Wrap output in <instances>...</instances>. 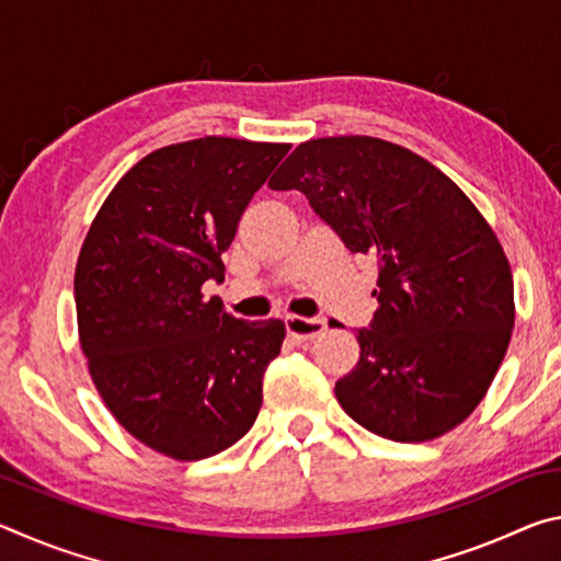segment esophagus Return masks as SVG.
<instances>
[{
  "mask_svg": "<svg viewBox=\"0 0 561 561\" xmlns=\"http://www.w3.org/2000/svg\"><path fill=\"white\" fill-rule=\"evenodd\" d=\"M284 321H287V331H289V334H291L294 339H299V341L317 339L319 334H324V329H327V319H321V317L307 319V317H294V314H289Z\"/></svg>",
  "mask_w": 561,
  "mask_h": 561,
  "instance_id": "34e87169",
  "label": "esophagus"
}]
</instances>
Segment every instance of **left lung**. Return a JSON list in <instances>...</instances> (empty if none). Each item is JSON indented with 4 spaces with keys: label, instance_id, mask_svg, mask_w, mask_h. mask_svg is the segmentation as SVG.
Segmentation results:
<instances>
[{
    "label": "left lung",
    "instance_id": "1",
    "mask_svg": "<svg viewBox=\"0 0 561 561\" xmlns=\"http://www.w3.org/2000/svg\"><path fill=\"white\" fill-rule=\"evenodd\" d=\"M272 190H301L348 252L378 262V309L336 401L396 443L453 431L485 398L515 327L507 254L453 180L371 136L307 140Z\"/></svg>",
    "mask_w": 561,
    "mask_h": 561
}]
</instances>
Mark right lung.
<instances>
[{"instance_id":"obj_1","label":"right lung","mask_w":561,"mask_h":561,"mask_svg":"<svg viewBox=\"0 0 561 561\" xmlns=\"http://www.w3.org/2000/svg\"><path fill=\"white\" fill-rule=\"evenodd\" d=\"M289 144L207 136L140 158L93 217L73 274L91 381L133 438L193 462L230 448L262 408L284 321H242L207 279Z\"/></svg>"}]
</instances>
